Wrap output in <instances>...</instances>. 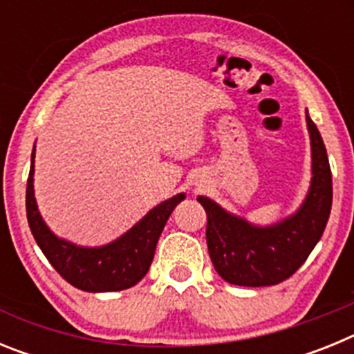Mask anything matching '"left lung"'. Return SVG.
Here are the masks:
<instances>
[{
  "instance_id": "left-lung-1",
  "label": "left lung",
  "mask_w": 354,
  "mask_h": 354,
  "mask_svg": "<svg viewBox=\"0 0 354 354\" xmlns=\"http://www.w3.org/2000/svg\"><path fill=\"white\" fill-rule=\"evenodd\" d=\"M312 142L310 192L296 214L271 227H255L205 196L207 248L214 270L225 282L243 287L277 286L303 266L324 232L331 211L333 186L326 147L306 113Z\"/></svg>"
}]
</instances>
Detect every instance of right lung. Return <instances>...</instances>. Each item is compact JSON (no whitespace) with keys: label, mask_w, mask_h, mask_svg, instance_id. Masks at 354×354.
I'll use <instances>...</instances> for the list:
<instances>
[{"label":"right lung","mask_w":354,"mask_h":354,"mask_svg":"<svg viewBox=\"0 0 354 354\" xmlns=\"http://www.w3.org/2000/svg\"><path fill=\"white\" fill-rule=\"evenodd\" d=\"M33 158L26 184V216L30 230L51 266L71 286L86 292H113L136 286L149 271L158 239L171 211L186 198L175 195L154 207L129 232L101 248H81L58 239L46 227L33 195Z\"/></svg>","instance_id":"right-lung-1"}]
</instances>
